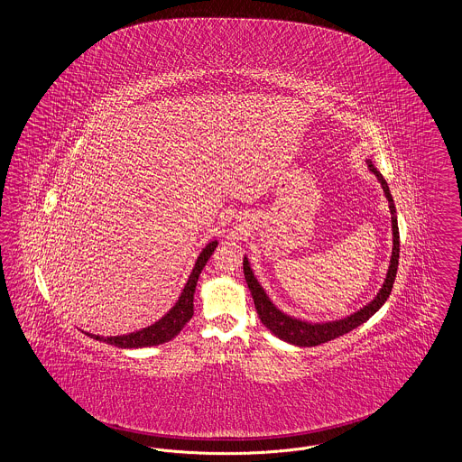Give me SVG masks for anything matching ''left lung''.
I'll return each instance as SVG.
<instances>
[{"label":"left lung","mask_w":462,"mask_h":462,"mask_svg":"<svg viewBox=\"0 0 462 462\" xmlns=\"http://www.w3.org/2000/svg\"><path fill=\"white\" fill-rule=\"evenodd\" d=\"M369 162V168L373 171L374 175L377 176L383 190H384V196L390 202V213H392V228H393V253H392V262H390V268H388V273H386V279H384V284L381 287V291L377 292V296L374 298L373 301L367 305V307L358 310L356 313H353L346 319H341V320H334V322H324V324H310L305 320H300V319H294V317H289L286 313H282L279 308L275 307L266 292H264L263 287L260 286V282L256 281L247 258H244V277H245V282L247 287L251 291V296L254 300V307L258 311V317L262 320L266 329H270L272 334H275L277 337L284 339L291 345H296V346H317V345H322V343H328L330 339H336L350 330L356 329L360 324H364L365 320H369L373 317L374 313L379 310V308L384 305V301L390 298V292L393 289L395 284L396 268H398V254H400V234H398V223H396V209L395 202L392 198V192H390V187L386 183V180L383 178V175L374 168L373 162Z\"/></svg>","instance_id":"1"}]
</instances>
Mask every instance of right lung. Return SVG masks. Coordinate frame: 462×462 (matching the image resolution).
I'll return each mask as SVG.
<instances>
[{"mask_svg":"<svg viewBox=\"0 0 462 462\" xmlns=\"http://www.w3.org/2000/svg\"><path fill=\"white\" fill-rule=\"evenodd\" d=\"M217 245H218V242L213 241L202 249V253L199 254L198 262H196V266H194L187 284L183 287L175 307L171 308L161 320H157L155 324L145 328V329L136 330V332L125 334V336L100 337V336H95V334H89V332H87V336H91L93 339H98V341H106V343L114 345L117 348L157 346V345H162V343L173 339L194 315V292H196V286H198L199 275H200L202 268L208 263V260L211 258V254L215 253Z\"/></svg>","mask_w":462,"mask_h":462,"instance_id":"1","label":"right lung"}]
</instances>
